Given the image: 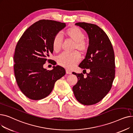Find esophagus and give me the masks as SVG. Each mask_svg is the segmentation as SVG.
<instances>
[{
	"label": "esophagus",
	"mask_w": 133,
	"mask_h": 133,
	"mask_svg": "<svg viewBox=\"0 0 133 133\" xmlns=\"http://www.w3.org/2000/svg\"><path fill=\"white\" fill-rule=\"evenodd\" d=\"M66 73L67 74H72V72L69 70H68V69H66Z\"/></svg>",
	"instance_id": "obj_1"
}]
</instances>
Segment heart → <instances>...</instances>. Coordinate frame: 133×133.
<instances>
[{"label":"heart","mask_w":133,"mask_h":133,"mask_svg":"<svg viewBox=\"0 0 133 133\" xmlns=\"http://www.w3.org/2000/svg\"><path fill=\"white\" fill-rule=\"evenodd\" d=\"M67 36L75 41L74 49H78L81 52H85L88 48V43L84 39L85 34L78 27H73L67 30ZM62 44V37L60 33H58L54 37L52 41V47L54 51L60 50ZM59 65L65 68L71 69L78 64L81 60V55L78 51L72 53L63 52L58 57Z\"/></svg>","instance_id":"b5f03b06"}]
</instances>
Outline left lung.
Wrapping results in <instances>:
<instances>
[{"mask_svg": "<svg viewBox=\"0 0 133 133\" xmlns=\"http://www.w3.org/2000/svg\"><path fill=\"white\" fill-rule=\"evenodd\" d=\"M75 25L88 35L89 45L86 58L79 67L86 73V69H89L90 72L86 77L82 73H72L78 79L73 91L80 103L92 105L103 99L112 87L115 74L114 52L107 35L98 26L85 22Z\"/></svg>", "mask_w": 133, "mask_h": 133, "instance_id": "left-lung-1", "label": "left lung"}]
</instances>
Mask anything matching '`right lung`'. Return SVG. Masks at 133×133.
I'll use <instances>...</instances> for the list:
<instances>
[{
    "instance_id": "right-lung-1",
    "label": "right lung",
    "mask_w": 133,
    "mask_h": 133,
    "mask_svg": "<svg viewBox=\"0 0 133 133\" xmlns=\"http://www.w3.org/2000/svg\"><path fill=\"white\" fill-rule=\"evenodd\" d=\"M66 24L52 20H40L30 26L18 40L14 54V72L18 86L28 98L43 99L50 94L55 82L66 74L64 68L53 66L46 70V61L53 65L56 62L48 59L53 53L54 37Z\"/></svg>"
}]
</instances>
